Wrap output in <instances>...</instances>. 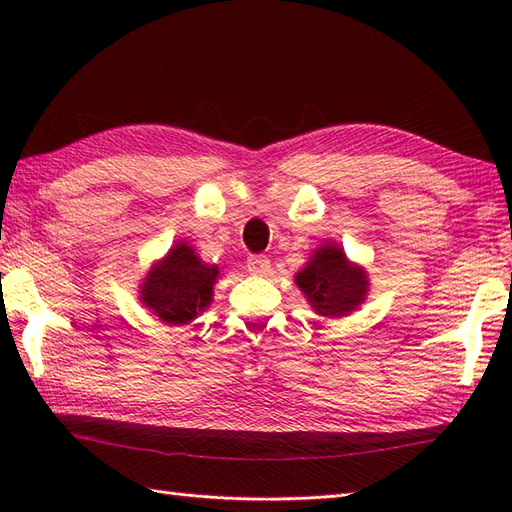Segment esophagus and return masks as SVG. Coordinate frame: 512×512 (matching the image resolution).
<instances>
[{
  "label": "esophagus",
  "instance_id": "obj_1",
  "mask_svg": "<svg viewBox=\"0 0 512 512\" xmlns=\"http://www.w3.org/2000/svg\"><path fill=\"white\" fill-rule=\"evenodd\" d=\"M246 266L253 275H266L270 270V262H268V257H264V255H250L246 259Z\"/></svg>",
  "mask_w": 512,
  "mask_h": 512
}]
</instances>
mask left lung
<instances>
[{
  "instance_id": "obj_1",
  "label": "left lung",
  "mask_w": 512,
  "mask_h": 512,
  "mask_svg": "<svg viewBox=\"0 0 512 512\" xmlns=\"http://www.w3.org/2000/svg\"><path fill=\"white\" fill-rule=\"evenodd\" d=\"M295 284L321 317H347L367 297V273L345 257L343 248L328 242L314 250L306 268L295 275Z\"/></svg>"
}]
</instances>
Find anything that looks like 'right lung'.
<instances>
[{
	"mask_svg": "<svg viewBox=\"0 0 512 512\" xmlns=\"http://www.w3.org/2000/svg\"><path fill=\"white\" fill-rule=\"evenodd\" d=\"M217 277V266L204 264L189 244L178 242L147 273L140 301L162 323L187 325L211 306Z\"/></svg>",
	"mask_w": 512,
	"mask_h": 512,
	"instance_id": "add662e5",
	"label": "right lung"
}]
</instances>
